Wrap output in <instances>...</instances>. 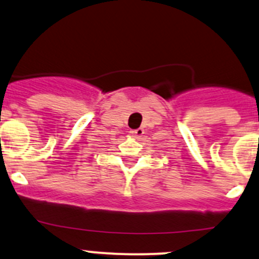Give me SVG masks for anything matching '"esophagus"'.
Returning a JSON list of instances; mask_svg holds the SVG:
<instances>
[{
    "mask_svg": "<svg viewBox=\"0 0 259 259\" xmlns=\"http://www.w3.org/2000/svg\"><path fill=\"white\" fill-rule=\"evenodd\" d=\"M143 135H144V130L143 128H137V130H131L130 131V136L132 138H136V140L141 138Z\"/></svg>",
    "mask_w": 259,
    "mask_h": 259,
    "instance_id": "34e87169",
    "label": "esophagus"
}]
</instances>
